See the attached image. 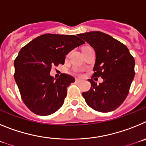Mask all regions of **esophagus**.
<instances>
[{"label":"esophagus","mask_w":146,"mask_h":146,"mask_svg":"<svg viewBox=\"0 0 146 146\" xmlns=\"http://www.w3.org/2000/svg\"><path fill=\"white\" fill-rule=\"evenodd\" d=\"M75 81H76V82H82V80L79 79V78H76Z\"/></svg>","instance_id":"obj_1"}]
</instances>
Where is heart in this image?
Instances as JSON below:
<instances>
[{
  "label": "heart",
  "instance_id": "b5f03b06",
  "mask_svg": "<svg viewBox=\"0 0 146 146\" xmlns=\"http://www.w3.org/2000/svg\"><path fill=\"white\" fill-rule=\"evenodd\" d=\"M73 72L76 74H80V69H74V70H73Z\"/></svg>",
  "mask_w": 146,
  "mask_h": 146
}]
</instances>
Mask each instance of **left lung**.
I'll list each match as a JSON object with an SVG mask.
<instances>
[{"label": "left lung", "instance_id": "8db88e82", "mask_svg": "<svg viewBox=\"0 0 146 146\" xmlns=\"http://www.w3.org/2000/svg\"><path fill=\"white\" fill-rule=\"evenodd\" d=\"M77 36L96 52L92 77L103 79L99 85L89 79L91 89L82 93V96L88 105L96 111H113L128 95L135 77V59L123 44L106 33L91 31Z\"/></svg>", "mask_w": 146, "mask_h": 146}]
</instances>
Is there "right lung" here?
<instances>
[{
    "label": "right lung",
    "mask_w": 146,
    "mask_h": 146,
    "mask_svg": "<svg viewBox=\"0 0 146 146\" xmlns=\"http://www.w3.org/2000/svg\"><path fill=\"white\" fill-rule=\"evenodd\" d=\"M85 43L74 35L47 33L35 38L20 50L15 60V80L23 102L33 113L49 115L63 105L72 76L62 74L55 80L53 66L64 64L65 55Z\"/></svg>",
    "instance_id": "1"
}]
</instances>
